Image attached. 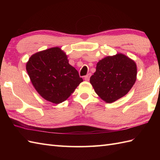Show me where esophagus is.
<instances>
[{"label": "esophagus", "mask_w": 160, "mask_h": 160, "mask_svg": "<svg viewBox=\"0 0 160 160\" xmlns=\"http://www.w3.org/2000/svg\"><path fill=\"white\" fill-rule=\"evenodd\" d=\"M90 79V75L88 74L87 75V76H84V80H85L86 81H89Z\"/></svg>", "instance_id": "1"}]
</instances>
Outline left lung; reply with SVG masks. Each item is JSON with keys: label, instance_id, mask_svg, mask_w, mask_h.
Instances as JSON below:
<instances>
[{"label": "left lung", "instance_id": "1", "mask_svg": "<svg viewBox=\"0 0 160 160\" xmlns=\"http://www.w3.org/2000/svg\"><path fill=\"white\" fill-rule=\"evenodd\" d=\"M137 67L133 60L122 53L107 56L98 62L90 78L96 93L104 101L112 103L124 96L133 86Z\"/></svg>", "mask_w": 160, "mask_h": 160}]
</instances>
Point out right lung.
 Returning a JSON list of instances; mask_svg holds the SVG:
<instances>
[{"instance_id":"add662e5","label":"right lung","mask_w":160,"mask_h":160,"mask_svg":"<svg viewBox=\"0 0 160 160\" xmlns=\"http://www.w3.org/2000/svg\"><path fill=\"white\" fill-rule=\"evenodd\" d=\"M26 69L38 93L55 104L66 100L83 81L59 47L33 54L26 64Z\"/></svg>"}]
</instances>
